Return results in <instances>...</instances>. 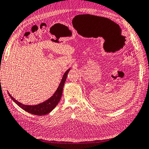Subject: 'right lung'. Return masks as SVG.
Returning <instances> with one entry per match:
<instances>
[{"instance_id": "obj_1", "label": "right lung", "mask_w": 149, "mask_h": 149, "mask_svg": "<svg viewBox=\"0 0 149 149\" xmlns=\"http://www.w3.org/2000/svg\"><path fill=\"white\" fill-rule=\"evenodd\" d=\"M70 70V69H68V70L64 74L62 79H61V81L59 84V86H58V88L54 93V94L52 95L50 98L48 99V100L43 102L42 103L36 104V105H26V104L20 103L18 101L15 100L12 96L10 94V93H8V95H10L11 100H12L17 105L20 107L23 110H24L25 111L30 113L31 114L37 116L47 114V113L50 112L57 105V104L59 103V102L60 101L61 95H62L63 94L64 84H65V83L66 80L67 75H68V73L69 72Z\"/></svg>"}]
</instances>
